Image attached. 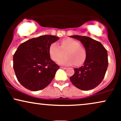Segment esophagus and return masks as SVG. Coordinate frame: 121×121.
Returning <instances> with one entry per match:
<instances>
[{
  "label": "esophagus",
  "instance_id": "34e87169",
  "mask_svg": "<svg viewBox=\"0 0 121 121\" xmlns=\"http://www.w3.org/2000/svg\"><path fill=\"white\" fill-rule=\"evenodd\" d=\"M60 68L63 69H66V67H62V66H61Z\"/></svg>",
  "mask_w": 121,
  "mask_h": 121
}]
</instances>
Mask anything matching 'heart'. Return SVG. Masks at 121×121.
Segmentation results:
<instances>
[{
    "label": "heart",
    "mask_w": 121,
    "mask_h": 121,
    "mask_svg": "<svg viewBox=\"0 0 121 121\" xmlns=\"http://www.w3.org/2000/svg\"><path fill=\"white\" fill-rule=\"evenodd\" d=\"M64 52L65 57L58 61L60 65H70L74 64L75 66H79L84 62L86 56L85 48L80 45L78 41L73 39L62 40L60 46L56 43H52L49 48L50 57L54 61L60 59Z\"/></svg>",
    "instance_id": "heart-1"
}]
</instances>
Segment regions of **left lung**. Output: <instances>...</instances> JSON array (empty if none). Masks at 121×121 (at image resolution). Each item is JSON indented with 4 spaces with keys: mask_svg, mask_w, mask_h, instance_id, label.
I'll return each instance as SVG.
<instances>
[{
    "mask_svg": "<svg viewBox=\"0 0 121 121\" xmlns=\"http://www.w3.org/2000/svg\"><path fill=\"white\" fill-rule=\"evenodd\" d=\"M72 38L80 40L85 49L86 56L84 64L74 68L70 80L76 87L89 91L97 87L105 77L108 66V52L99 41L87 36L73 35Z\"/></svg>",
    "mask_w": 121,
    "mask_h": 121,
    "instance_id": "1",
    "label": "left lung"
}]
</instances>
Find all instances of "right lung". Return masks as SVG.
Wrapping results in <instances>:
<instances>
[{"mask_svg": "<svg viewBox=\"0 0 121 121\" xmlns=\"http://www.w3.org/2000/svg\"><path fill=\"white\" fill-rule=\"evenodd\" d=\"M59 39L52 35H43L21 44L13 57L16 78L24 87L32 91L42 90L49 85L60 66L52 60L49 48Z\"/></svg>", "mask_w": 121, "mask_h": 121, "instance_id": "1", "label": "right lung"}]
</instances>
